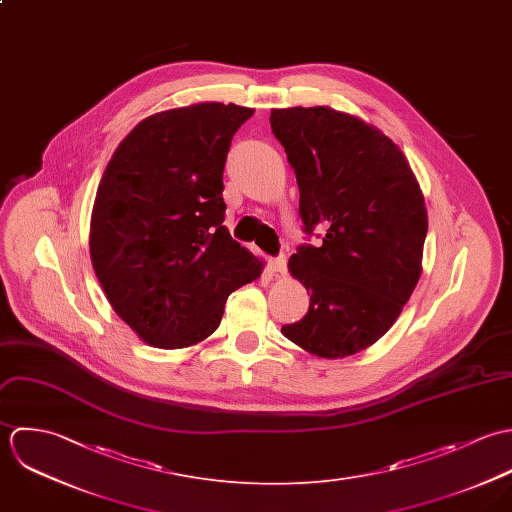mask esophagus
I'll return each mask as SVG.
<instances>
[{"mask_svg":"<svg viewBox=\"0 0 512 512\" xmlns=\"http://www.w3.org/2000/svg\"><path fill=\"white\" fill-rule=\"evenodd\" d=\"M269 269H271L275 275H285V273H287V259H285V257L271 259V261H269Z\"/></svg>","mask_w":512,"mask_h":512,"instance_id":"34e87169","label":"esophagus"}]
</instances>
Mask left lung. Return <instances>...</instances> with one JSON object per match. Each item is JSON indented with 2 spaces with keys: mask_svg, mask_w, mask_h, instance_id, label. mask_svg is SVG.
<instances>
[{
  "mask_svg": "<svg viewBox=\"0 0 512 512\" xmlns=\"http://www.w3.org/2000/svg\"><path fill=\"white\" fill-rule=\"evenodd\" d=\"M271 128L295 170L305 231L289 273L310 295L283 336L336 360L366 350L398 320L419 277L427 209L408 158L380 128L330 106L273 108Z\"/></svg>",
  "mask_w": 512,
  "mask_h": 512,
  "instance_id": "1",
  "label": "left lung"
}]
</instances>
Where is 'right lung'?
<instances>
[{"label": "right lung", "mask_w": 512, "mask_h": 512, "mask_svg": "<svg viewBox=\"0 0 512 512\" xmlns=\"http://www.w3.org/2000/svg\"><path fill=\"white\" fill-rule=\"evenodd\" d=\"M255 108L198 103L138 122L106 164L91 215L93 269L114 312L156 348L196 346L263 259L223 223V166Z\"/></svg>", "instance_id": "add662e5"}]
</instances>
